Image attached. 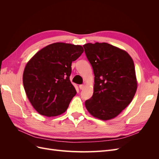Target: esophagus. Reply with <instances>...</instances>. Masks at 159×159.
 I'll return each mask as SVG.
<instances>
[{"instance_id":"34e87169","label":"esophagus","mask_w":159,"mask_h":159,"mask_svg":"<svg viewBox=\"0 0 159 159\" xmlns=\"http://www.w3.org/2000/svg\"><path fill=\"white\" fill-rule=\"evenodd\" d=\"M79 87H80V89H84V88H85V85L84 84H81V85H80Z\"/></svg>"}]
</instances>
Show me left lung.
<instances>
[{
    "mask_svg": "<svg viewBox=\"0 0 159 159\" xmlns=\"http://www.w3.org/2000/svg\"><path fill=\"white\" fill-rule=\"evenodd\" d=\"M95 75L92 97L85 107L99 119H113L131 102L137 88L134 65L127 52L107 43L83 46Z\"/></svg>",
    "mask_w": 159,
    "mask_h": 159,
    "instance_id": "obj_1",
    "label": "left lung"
}]
</instances>
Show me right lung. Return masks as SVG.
Wrapping results in <instances>:
<instances>
[{
  "label": "right lung",
  "mask_w": 159,
  "mask_h": 159,
  "mask_svg": "<svg viewBox=\"0 0 159 159\" xmlns=\"http://www.w3.org/2000/svg\"><path fill=\"white\" fill-rule=\"evenodd\" d=\"M83 52L81 46L57 42L38 51L28 62L23 73L24 88L40 115L57 116L68 109L76 94L70 80L71 62Z\"/></svg>",
  "instance_id": "add662e5"
}]
</instances>
